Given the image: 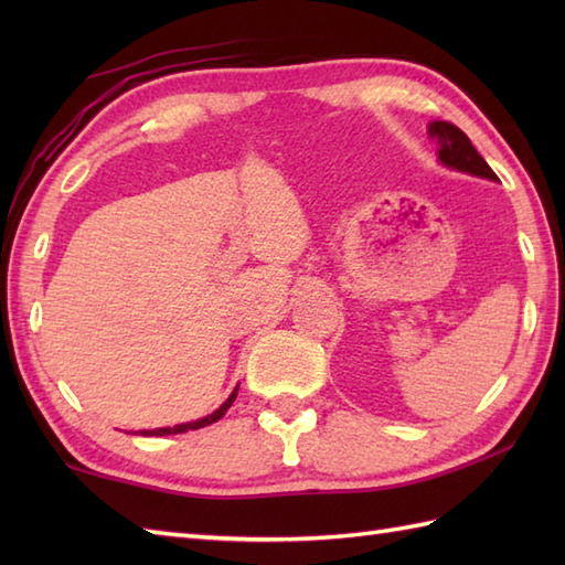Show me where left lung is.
<instances>
[{
  "label": "left lung",
  "instance_id": "left-lung-1",
  "mask_svg": "<svg viewBox=\"0 0 565 565\" xmlns=\"http://www.w3.org/2000/svg\"><path fill=\"white\" fill-rule=\"evenodd\" d=\"M429 136H435L439 140L441 146L439 160L447 167H454V170H461L476 177L498 179L495 172L488 167V162L471 146V140H468V136L461 128H456L454 124H447V121H435L429 126Z\"/></svg>",
  "mask_w": 565,
  "mask_h": 565
}]
</instances>
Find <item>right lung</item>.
I'll use <instances>...</instances> for the list:
<instances>
[{
    "label": "right lung",
    "mask_w": 565,
    "mask_h": 565,
    "mask_svg": "<svg viewBox=\"0 0 565 565\" xmlns=\"http://www.w3.org/2000/svg\"><path fill=\"white\" fill-rule=\"evenodd\" d=\"M237 398V388L231 393V398H227L218 411L215 413H211L209 417H201V419H196V423H186V425H174V427H160V429H142L140 435H146V437H164V435H182V431H189V429H201V427H206V425H213V423H218V419L227 413V407L233 405V401Z\"/></svg>",
    "instance_id": "obj_1"
}]
</instances>
